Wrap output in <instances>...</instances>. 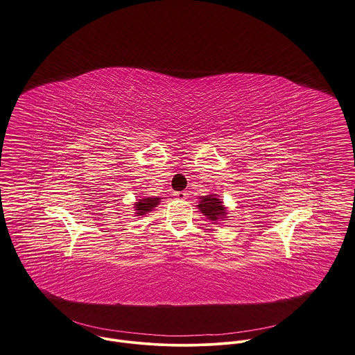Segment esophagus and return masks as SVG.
Here are the masks:
<instances>
[{"instance_id": "34e87169", "label": "esophagus", "mask_w": 355, "mask_h": 355, "mask_svg": "<svg viewBox=\"0 0 355 355\" xmlns=\"http://www.w3.org/2000/svg\"><path fill=\"white\" fill-rule=\"evenodd\" d=\"M174 196H175L177 199H180V200H184V199L188 198V193H187V192H174Z\"/></svg>"}]
</instances>
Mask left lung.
<instances>
[{
    "mask_svg": "<svg viewBox=\"0 0 355 355\" xmlns=\"http://www.w3.org/2000/svg\"><path fill=\"white\" fill-rule=\"evenodd\" d=\"M199 210L211 220H216L218 218L225 216V207L222 206V202L219 199H216V196H214V195L202 198Z\"/></svg>",
    "mask_w": 355,
    "mask_h": 355,
    "instance_id": "8db88e82",
    "label": "left lung"
}]
</instances>
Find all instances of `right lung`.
I'll return each instance as SVG.
<instances>
[{
  "instance_id": "1",
  "label": "right lung",
  "mask_w": 355,
  "mask_h": 355,
  "mask_svg": "<svg viewBox=\"0 0 355 355\" xmlns=\"http://www.w3.org/2000/svg\"><path fill=\"white\" fill-rule=\"evenodd\" d=\"M159 205V198H145L141 199L139 203H136V210L139 215L152 211Z\"/></svg>"
}]
</instances>
